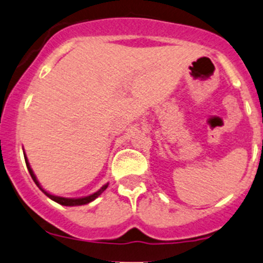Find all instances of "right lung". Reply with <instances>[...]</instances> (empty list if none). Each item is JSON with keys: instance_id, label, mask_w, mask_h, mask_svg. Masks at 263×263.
Listing matches in <instances>:
<instances>
[{"instance_id": "1", "label": "right lung", "mask_w": 263, "mask_h": 263, "mask_svg": "<svg viewBox=\"0 0 263 263\" xmlns=\"http://www.w3.org/2000/svg\"><path fill=\"white\" fill-rule=\"evenodd\" d=\"M25 161H26V166H27V170H29V173H30V175H31V178H32V180L35 181V184L39 186V189L40 190H43V193L44 194H46L48 195L49 198L51 199V200H54V201H57V203H59V204H62V205H65V206H74V205H84V204H88V203H90V201H93L95 200L96 198H98L99 195L102 194V193L104 192V190L107 189V186H108V184H106V185H103V186L101 187V189L98 190V192H96L95 194H92V195H88V197H84V198H78V199H70V198H63V197H55V195H51V194H49L48 192H45V190L43 189V187L40 186V184H39V181H37V179H36V176H35V174H34V171L31 170V167H30V164H29V161H27V159H26V156H25Z\"/></svg>"}]
</instances>
